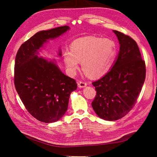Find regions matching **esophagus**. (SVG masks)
<instances>
[{
	"mask_svg": "<svg viewBox=\"0 0 157 157\" xmlns=\"http://www.w3.org/2000/svg\"><path fill=\"white\" fill-rule=\"evenodd\" d=\"M87 85V83L86 82H84V81H80L78 82V86L79 88H84L86 87Z\"/></svg>",
	"mask_w": 157,
	"mask_h": 157,
	"instance_id": "34e87169",
	"label": "esophagus"
}]
</instances>
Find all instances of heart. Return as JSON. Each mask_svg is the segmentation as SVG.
Here are the masks:
<instances>
[{"label": "heart", "mask_w": 157, "mask_h": 157, "mask_svg": "<svg viewBox=\"0 0 157 157\" xmlns=\"http://www.w3.org/2000/svg\"><path fill=\"white\" fill-rule=\"evenodd\" d=\"M66 51L63 59L71 73L78 69L81 62L84 73L92 77H101L111 69L117 56L115 42L109 39L84 36L75 40Z\"/></svg>", "instance_id": "b5f03b06"}]
</instances>
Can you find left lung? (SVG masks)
<instances>
[{
  "mask_svg": "<svg viewBox=\"0 0 157 157\" xmlns=\"http://www.w3.org/2000/svg\"><path fill=\"white\" fill-rule=\"evenodd\" d=\"M113 32L120 44L117 59L109 72L92 82L96 96L92 106L99 117L110 121L124 117L134 106L146 75L136 42L122 33Z\"/></svg>",
  "mask_w": 157,
  "mask_h": 157,
  "instance_id": "8db88e82",
  "label": "left lung"
}]
</instances>
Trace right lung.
<instances>
[{
  "instance_id": "add662e5",
  "label": "right lung",
  "mask_w": 157,
  "mask_h": 157,
  "mask_svg": "<svg viewBox=\"0 0 157 157\" xmlns=\"http://www.w3.org/2000/svg\"><path fill=\"white\" fill-rule=\"evenodd\" d=\"M69 29L65 25L38 32L17 52L14 67L16 91L28 112L40 122L59 120L67 110L71 93L77 88L75 80L61 72L54 60L37 56L48 40ZM58 54L61 56V50Z\"/></svg>"
}]
</instances>
